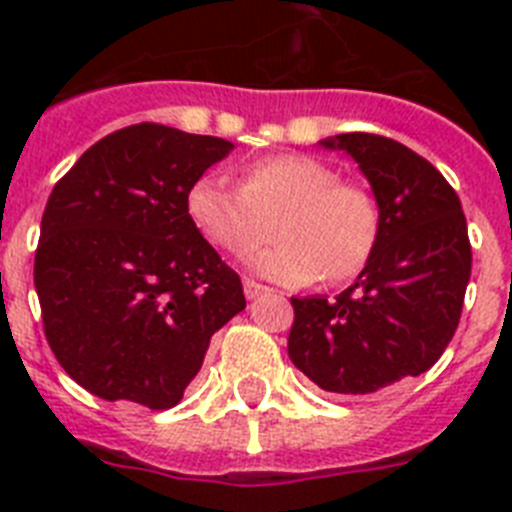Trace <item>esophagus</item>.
I'll return each mask as SVG.
<instances>
[{
	"mask_svg": "<svg viewBox=\"0 0 512 512\" xmlns=\"http://www.w3.org/2000/svg\"><path fill=\"white\" fill-rule=\"evenodd\" d=\"M243 292H246L248 300H256L259 295H264L266 287L259 282H253V279H246V282H243Z\"/></svg>",
	"mask_w": 512,
	"mask_h": 512,
	"instance_id": "1",
	"label": "esophagus"
}]
</instances>
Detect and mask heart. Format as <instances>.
<instances>
[{
  "label": "heart",
  "instance_id": "1",
  "mask_svg": "<svg viewBox=\"0 0 512 512\" xmlns=\"http://www.w3.org/2000/svg\"><path fill=\"white\" fill-rule=\"evenodd\" d=\"M184 210L207 241L243 256L274 233L282 243L251 259L269 282L305 287L354 277L379 241L377 200L359 184L338 182L323 161L302 153L261 158L235 184L223 171H205L189 184Z\"/></svg>",
  "mask_w": 512,
  "mask_h": 512
}]
</instances>
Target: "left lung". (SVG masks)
Returning <instances> with one entry per match:
<instances>
[{
    "mask_svg": "<svg viewBox=\"0 0 512 512\" xmlns=\"http://www.w3.org/2000/svg\"><path fill=\"white\" fill-rule=\"evenodd\" d=\"M359 164L382 228L372 259L336 300L292 297L289 359L320 390L372 395L428 372L459 325L472 271L467 217L451 184L392 138L320 140Z\"/></svg>",
    "mask_w": 512,
    "mask_h": 512,
    "instance_id": "1",
    "label": "left lung"
}]
</instances>
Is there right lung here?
Returning a JSON list of instances; mask_svg holds the SVG:
<instances>
[{"label": "right lung", "instance_id": "obj_1", "mask_svg": "<svg viewBox=\"0 0 512 512\" xmlns=\"http://www.w3.org/2000/svg\"><path fill=\"white\" fill-rule=\"evenodd\" d=\"M233 143L140 122L94 143L53 187L35 251L45 338L84 390L169 410L210 338L246 307L241 277L184 210Z\"/></svg>", "mask_w": 512, "mask_h": 512}]
</instances>
